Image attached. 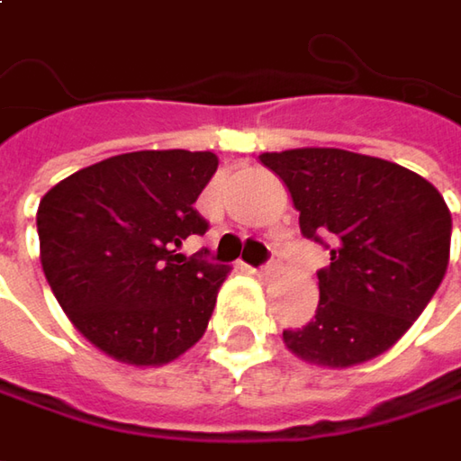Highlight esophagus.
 <instances>
[{
  "label": "esophagus",
  "mask_w": 461,
  "mask_h": 461,
  "mask_svg": "<svg viewBox=\"0 0 461 461\" xmlns=\"http://www.w3.org/2000/svg\"><path fill=\"white\" fill-rule=\"evenodd\" d=\"M277 267H280V259H277V254H272V259H269L267 265L259 267V269H254V272H257L259 277H267V275H272V272H275Z\"/></svg>",
  "instance_id": "esophagus-1"
}]
</instances>
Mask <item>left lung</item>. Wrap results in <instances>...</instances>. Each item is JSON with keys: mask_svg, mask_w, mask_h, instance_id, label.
<instances>
[{"mask_svg": "<svg viewBox=\"0 0 461 461\" xmlns=\"http://www.w3.org/2000/svg\"><path fill=\"white\" fill-rule=\"evenodd\" d=\"M259 160L285 181L301 233L330 249V267L316 272V313L283 332L288 350L327 368L386 353L447 275L444 196L423 176L360 152L298 148Z\"/></svg>", "mask_w": 461, "mask_h": 461, "instance_id": "left-lung-1", "label": "left lung"}]
</instances>
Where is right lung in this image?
Masks as SVG:
<instances>
[{
  "mask_svg": "<svg viewBox=\"0 0 461 461\" xmlns=\"http://www.w3.org/2000/svg\"><path fill=\"white\" fill-rule=\"evenodd\" d=\"M215 171V152H124L41 199L43 275L75 330L105 356L163 366L207 330L230 269L178 249L207 230L194 202Z\"/></svg>",
  "mask_w": 461,
  "mask_h": 461,
  "instance_id": "obj_1",
  "label": "right lung"
}]
</instances>
